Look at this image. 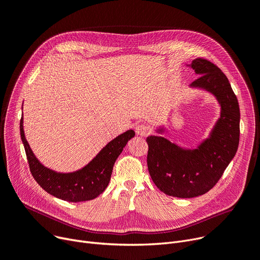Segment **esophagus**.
Here are the masks:
<instances>
[{"mask_svg":"<svg viewBox=\"0 0 260 260\" xmlns=\"http://www.w3.org/2000/svg\"><path fill=\"white\" fill-rule=\"evenodd\" d=\"M149 131H150L149 126L146 125L145 122H140L138 123L137 127H135V132H137L138 135H141V137H145V135L149 133Z\"/></svg>","mask_w":260,"mask_h":260,"instance_id":"1","label":"esophagus"}]
</instances>
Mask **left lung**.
Instances as JSON below:
<instances>
[{
	"label": "left lung",
	"mask_w": 260,
	"mask_h": 260,
	"mask_svg": "<svg viewBox=\"0 0 260 260\" xmlns=\"http://www.w3.org/2000/svg\"><path fill=\"white\" fill-rule=\"evenodd\" d=\"M199 74L191 86L213 93L221 105V117L198 149L185 150L160 137H148L147 165L156 187L168 196L193 198L218 183L238 149L240 111L231 83L216 64L205 58L192 60Z\"/></svg>",
	"instance_id": "left-lung-1"
}]
</instances>
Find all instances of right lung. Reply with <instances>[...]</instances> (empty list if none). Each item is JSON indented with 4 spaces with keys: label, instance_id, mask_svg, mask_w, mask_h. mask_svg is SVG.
Listing matches in <instances>:
<instances>
[{
    "label": "right lung",
    "instance_id": "obj_1",
    "mask_svg": "<svg viewBox=\"0 0 260 260\" xmlns=\"http://www.w3.org/2000/svg\"><path fill=\"white\" fill-rule=\"evenodd\" d=\"M20 133L27 156L29 170L36 182L48 193L69 202L93 200L104 192L110 182L116 158L128 141L135 135L133 130L126 131L111 141L82 169L71 174H60L44 167L34 155L24 137L23 117L20 121Z\"/></svg>",
    "mask_w": 260,
    "mask_h": 260
}]
</instances>
